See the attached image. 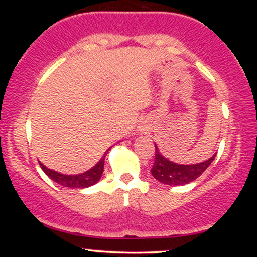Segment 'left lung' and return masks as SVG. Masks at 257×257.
Returning <instances> with one entry per match:
<instances>
[{"instance_id":"1","label":"left lung","mask_w":257,"mask_h":257,"mask_svg":"<svg viewBox=\"0 0 257 257\" xmlns=\"http://www.w3.org/2000/svg\"><path fill=\"white\" fill-rule=\"evenodd\" d=\"M209 158L208 161L203 162V163L192 164V166H184V164H178L170 162L169 159L161 155L158 151L157 146H156L155 153V163H153L151 173L153 178L157 179L159 182H163L166 185H186L190 184L191 181H194L198 176L202 175L205 172V169L211 164V162L215 158Z\"/></svg>"}]
</instances>
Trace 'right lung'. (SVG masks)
Returning <instances> with one entry per match:
<instances>
[{"label":"right lung","mask_w":257,"mask_h":257,"mask_svg":"<svg viewBox=\"0 0 257 257\" xmlns=\"http://www.w3.org/2000/svg\"><path fill=\"white\" fill-rule=\"evenodd\" d=\"M106 155V153H105ZM104 162H105V156L96 163L95 167H93L91 169L88 170L83 174H78V175H64V174H60L58 172H54V170L48 169L46 166H43L41 162L40 163L41 168L46 175H48L53 181L58 182L64 187H71V188H85L89 187V186H93L94 184L99 181L100 178H101L102 172H104Z\"/></svg>","instance_id":"add662e5"}]
</instances>
